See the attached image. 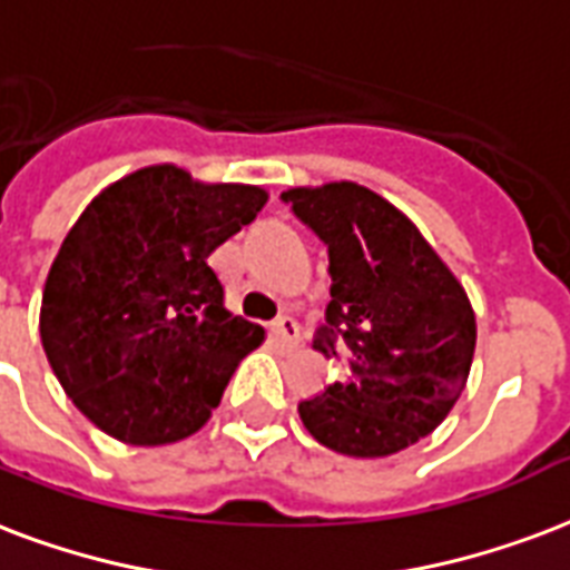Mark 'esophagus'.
Masks as SVG:
<instances>
[{
    "label": "esophagus",
    "instance_id": "esophagus-1",
    "mask_svg": "<svg viewBox=\"0 0 570 570\" xmlns=\"http://www.w3.org/2000/svg\"><path fill=\"white\" fill-rule=\"evenodd\" d=\"M272 334H275L284 346H289V350L302 341V328H298V323H295L293 316H277L275 323H272Z\"/></svg>",
    "mask_w": 570,
    "mask_h": 570
}]
</instances>
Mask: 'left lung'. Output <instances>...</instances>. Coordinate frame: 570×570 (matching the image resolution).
I'll list each match as a JSON object with an SVG mask.
<instances>
[{
  "label": "left lung",
  "mask_w": 570,
  "mask_h": 570,
  "mask_svg": "<svg viewBox=\"0 0 570 570\" xmlns=\"http://www.w3.org/2000/svg\"><path fill=\"white\" fill-rule=\"evenodd\" d=\"M328 247L332 302L314 350L341 380L298 403L320 445L389 458L440 428L466 385L475 314L463 286L410 217L355 185L281 194Z\"/></svg>",
  "instance_id": "left-lung-1"
}]
</instances>
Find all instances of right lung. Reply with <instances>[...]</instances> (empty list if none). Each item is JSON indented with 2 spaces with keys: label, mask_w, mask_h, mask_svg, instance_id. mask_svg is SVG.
<instances>
[{
  "label": "right lung",
  "mask_w": 570,
  "mask_h": 570,
  "mask_svg": "<svg viewBox=\"0 0 570 570\" xmlns=\"http://www.w3.org/2000/svg\"><path fill=\"white\" fill-rule=\"evenodd\" d=\"M268 194L203 185L158 164L86 206L56 254L41 343L73 406L128 445L197 433L263 328L224 307L208 254L247 227Z\"/></svg>",
  "instance_id": "right-lung-1"
}]
</instances>
